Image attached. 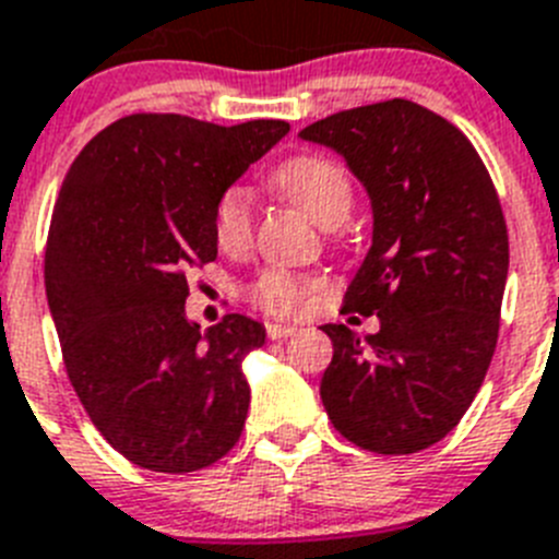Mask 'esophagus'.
I'll use <instances>...</instances> for the list:
<instances>
[{
    "label": "esophagus",
    "instance_id": "obj_1",
    "mask_svg": "<svg viewBox=\"0 0 559 559\" xmlns=\"http://www.w3.org/2000/svg\"><path fill=\"white\" fill-rule=\"evenodd\" d=\"M298 332L295 326H286V323H266V337L270 340H286Z\"/></svg>",
    "mask_w": 559,
    "mask_h": 559
}]
</instances>
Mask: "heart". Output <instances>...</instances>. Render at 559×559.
I'll return each instance as SVG.
<instances>
[{
	"instance_id": "heart-1",
	"label": "heart",
	"mask_w": 559,
	"mask_h": 559,
	"mask_svg": "<svg viewBox=\"0 0 559 559\" xmlns=\"http://www.w3.org/2000/svg\"><path fill=\"white\" fill-rule=\"evenodd\" d=\"M273 186L286 202H293L320 227L343 225L354 207L352 174L329 154L300 152L286 157L273 171ZM211 227L222 250L245 252L252 241L250 191L241 186H227L213 202ZM318 293V281L286 270H264L247 286L252 304L270 314L300 312Z\"/></svg>"
}]
</instances>
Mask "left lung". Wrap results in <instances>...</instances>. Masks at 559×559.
<instances>
[{"label":"left lung","instance_id":"8db88e82","mask_svg":"<svg viewBox=\"0 0 559 559\" xmlns=\"http://www.w3.org/2000/svg\"><path fill=\"white\" fill-rule=\"evenodd\" d=\"M343 154L373 207V241L340 312L380 332L329 323L334 357L320 400L362 450L407 455L453 430L492 362L509 270L501 199L464 132L394 98L337 111L300 132Z\"/></svg>","mask_w":559,"mask_h":559}]
</instances>
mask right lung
Masks as SVG:
<instances>
[{"label":"right lung","mask_w":559,"mask_h":559,"mask_svg":"<svg viewBox=\"0 0 559 559\" xmlns=\"http://www.w3.org/2000/svg\"><path fill=\"white\" fill-rule=\"evenodd\" d=\"M284 120L216 126L138 111L81 148L58 191L45 286L67 377L92 425L154 473H197L245 430L241 360L264 326L188 323V273L216 259L213 202L284 134Z\"/></svg>","instance_id":"add662e5"}]
</instances>
